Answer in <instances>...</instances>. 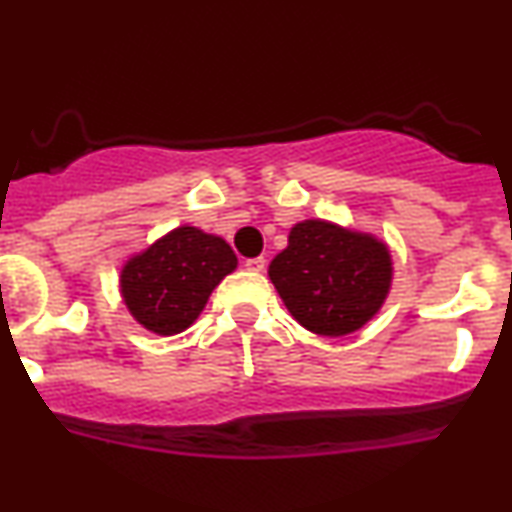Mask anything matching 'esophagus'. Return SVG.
<instances>
[{"label":"esophagus","mask_w":512,"mask_h":512,"mask_svg":"<svg viewBox=\"0 0 512 512\" xmlns=\"http://www.w3.org/2000/svg\"><path fill=\"white\" fill-rule=\"evenodd\" d=\"M264 264H267V260L264 257H252V260H245V269L252 274H260L264 269Z\"/></svg>","instance_id":"1"}]
</instances>
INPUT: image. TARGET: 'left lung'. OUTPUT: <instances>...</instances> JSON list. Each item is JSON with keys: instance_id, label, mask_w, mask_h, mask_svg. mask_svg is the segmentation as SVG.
<instances>
[{"instance_id": "left-lung-1", "label": "left lung", "mask_w": 512, "mask_h": 512, "mask_svg": "<svg viewBox=\"0 0 512 512\" xmlns=\"http://www.w3.org/2000/svg\"><path fill=\"white\" fill-rule=\"evenodd\" d=\"M385 240L325 219L298 221L289 245L269 264V279L298 325L322 337L358 332L392 289Z\"/></svg>"}]
</instances>
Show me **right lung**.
Masks as SVG:
<instances>
[{
	"instance_id": "obj_1",
	"label": "right lung",
	"mask_w": 512,
	"mask_h": 512,
	"mask_svg": "<svg viewBox=\"0 0 512 512\" xmlns=\"http://www.w3.org/2000/svg\"><path fill=\"white\" fill-rule=\"evenodd\" d=\"M236 267L226 240L185 223L127 257L120 296L144 330L173 337L197 320L211 291Z\"/></svg>"
}]
</instances>
